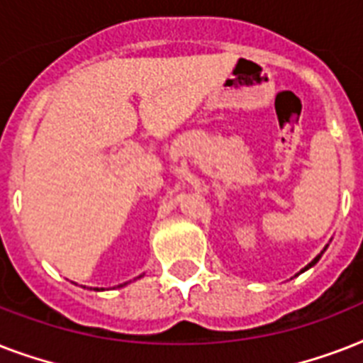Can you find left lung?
<instances>
[{
    "mask_svg": "<svg viewBox=\"0 0 363 363\" xmlns=\"http://www.w3.org/2000/svg\"><path fill=\"white\" fill-rule=\"evenodd\" d=\"M326 248H328V247H326ZM326 248H324V250H326ZM324 250H322V252H320V254H318V256H316V258H315V259H313V262H311V264H309V265H305L303 269L299 271V273H303V271H307V269H309V267H313V265H315V264H316V262H318V259H320V256H322V254H324Z\"/></svg>",
    "mask_w": 363,
    "mask_h": 363,
    "instance_id": "left-lung-1",
    "label": "left lung"
}]
</instances>
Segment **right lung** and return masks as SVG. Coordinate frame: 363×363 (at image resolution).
<instances>
[{
    "label": "right lung",
    "mask_w": 363,
    "mask_h": 363,
    "mask_svg": "<svg viewBox=\"0 0 363 363\" xmlns=\"http://www.w3.org/2000/svg\"><path fill=\"white\" fill-rule=\"evenodd\" d=\"M121 286H124V284H121ZM94 290H98V288H94ZM101 290H104V288H101Z\"/></svg>",
    "instance_id": "add662e5"
}]
</instances>
